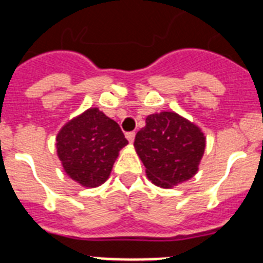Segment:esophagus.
Segmentation results:
<instances>
[{
	"instance_id": "34e87169",
	"label": "esophagus",
	"mask_w": 263,
	"mask_h": 263,
	"mask_svg": "<svg viewBox=\"0 0 263 263\" xmlns=\"http://www.w3.org/2000/svg\"><path fill=\"white\" fill-rule=\"evenodd\" d=\"M134 138H136V133H134V132H129V133H126V139L130 143L134 142Z\"/></svg>"
}]
</instances>
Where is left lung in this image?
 <instances>
[{
	"instance_id": "left-lung-1",
	"label": "left lung",
	"mask_w": 263,
	"mask_h": 263,
	"mask_svg": "<svg viewBox=\"0 0 263 263\" xmlns=\"http://www.w3.org/2000/svg\"><path fill=\"white\" fill-rule=\"evenodd\" d=\"M134 147L147 178L158 187L173 188L197 173L205 137L200 127L175 111H160L146 117Z\"/></svg>"
}]
</instances>
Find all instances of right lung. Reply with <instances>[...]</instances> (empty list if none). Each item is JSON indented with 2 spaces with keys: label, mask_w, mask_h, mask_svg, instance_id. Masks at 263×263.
<instances>
[{
  "label": "right lung",
  "mask_w": 263,
  "mask_h": 263,
  "mask_svg": "<svg viewBox=\"0 0 263 263\" xmlns=\"http://www.w3.org/2000/svg\"><path fill=\"white\" fill-rule=\"evenodd\" d=\"M127 139L116 121L99 108H89L72 118L57 136V152L67 175L83 187L106 182Z\"/></svg>",
  "instance_id": "obj_1"
}]
</instances>
